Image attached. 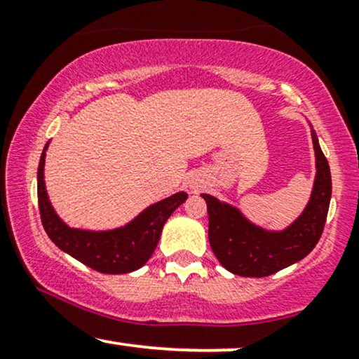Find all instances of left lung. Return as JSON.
I'll use <instances>...</instances> for the list:
<instances>
[{
    "mask_svg": "<svg viewBox=\"0 0 359 359\" xmlns=\"http://www.w3.org/2000/svg\"><path fill=\"white\" fill-rule=\"evenodd\" d=\"M316 151V180L304 212L283 231L255 226L240 209L201 194L208 204L209 243L226 270L240 277H269L306 258L323 234L331 203V170L312 131Z\"/></svg>",
    "mask_w": 359,
    "mask_h": 359,
    "instance_id": "1",
    "label": "left lung"
}]
</instances>
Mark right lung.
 <instances>
[{
	"label": "right lung",
	"instance_id": "right-lung-1",
	"mask_svg": "<svg viewBox=\"0 0 359 359\" xmlns=\"http://www.w3.org/2000/svg\"><path fill=\"white\" fill-rule=\"evenodd\" d=\"M47 147L48 143L40 156L36 192H39L40 217L48 238L62 251L101 273H130L145 265L158 245L163 224L170 214L185 203L187 194L177 192L160 203L148 205L145 211L140 212L123 228L111 229V231H88V229L71 228L53 211L45 191L43 165Z\"/></svg>",
	"mask_w": 359,
	"mask_h": 359
}]
</instances>
